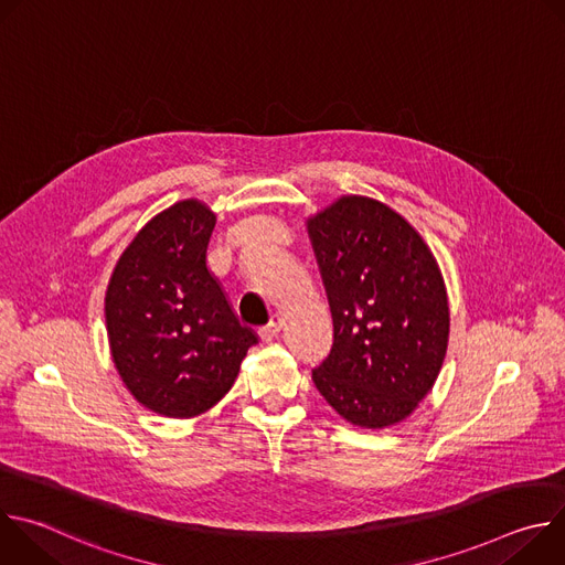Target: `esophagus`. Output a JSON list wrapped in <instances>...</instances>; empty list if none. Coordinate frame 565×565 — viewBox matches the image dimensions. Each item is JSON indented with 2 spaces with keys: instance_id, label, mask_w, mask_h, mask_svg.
<instances>
[{
  "instance_id": "1",
  "label": "esophagus",
  "mask_w": 565,
  "mask_h": 565,
  "mask_svg": "<svg viewBox=\"0 0 565 565\" xmlns=\"http://www.w3.org/2000/svg\"><path fill=\"white\" fill-rule=\"evenodd\" d=\"M281 327H284V319H281L279 315H273V317H270V321H268V327H264V329L259 331L262 342H270V340H275V338L279 335Z\"/></svg>"
}]
</instances>
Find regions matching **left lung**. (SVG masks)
<instances>
[{
	"label": "left lung",
	"mask_w": 565,
	"mask_h": 565,
	"mask_svg": "<svg viewBox=\"0 0 565 565\" xmlns=\"http://www.w3.org/2000/svg\"><path fill=\"white\" fill-rule=\"evenodd\" d=\"M333 315L317 391L351 425L384 429L431 391L449 342V301L418 230L386 203L344 194L306 218Z\"/></svg>",
	"instance_id": "8db88e82"
}]
</instances>
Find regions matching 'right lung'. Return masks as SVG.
Masks as SVG:
<instances>
[{"instance_id":"1","label":"right lung","mask_w":565,"mask_h":565,"mask_svg":"<svg viewBox=\"0 0 565 565\" xmlns=\"http://www.w3.org/2000/svg\"><path fill=\"white\" fill-rule=\"evenodd\" d=\"M216 214L185 199L149 218L105 295L111 360L136 402L196 418L232 388L257 335L238 324L205 264Z\"/></svg>"}]
</instances>
